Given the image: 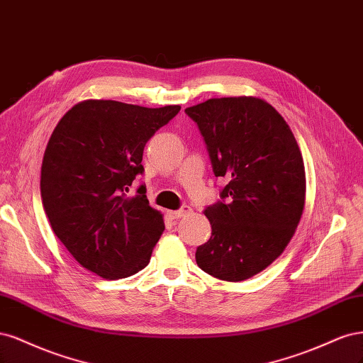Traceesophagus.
Returning <instances> with one entry per match:
<instances>
[{
	"mask_svg": "<svg viewBox=\"0 0 363 363\" xmlns=\"http://www.w3.org/2000/svg\"><path fill=\"white\" fill-rule=\"evenodd\" d=\"M191 213V208L190 206H182L181 209H177V211H167V216L170 217V218H181V217H184V216H186V214H190Z\"/></svg>",
	"mask_w": 363,
	"mask_h": 363,
	"instance_id": "1",
	"label": "esophagus"
}]
</instances>
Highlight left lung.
Returning a JSON list of instances; mask_svg holds the SVG:
<instances>
[{
    "mask_svg": "<svg viewBox=\"0 0 363 363\" xmlns=\"http://www.w3.org/2000/svg\"><path fill=\"white\" fill-rule=\"evenodd\" d=\"M206 143L216 177L228 184L205 209L211 238L196 262L208 274L240 282L277 259L305 208L306 174L291 128L253 96L214 98L185 108Z\"/></svg>",
    "mask_w": 363,
    "mask_h": 363,
    "instance_id": "8db88e82",
    "label": "left lung"
}]
</instances>
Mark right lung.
<instances>
[{"instance_id": "1", "label": "right lung", "mask_w": 363, "mask_h": 363, "mask_svg": "<svg viewBox=\"0 0 363 363\" xmlns=\"http://www.w3.org/2000/svg\"><path fill=\"white\" fill-rule=\"evenodd\" d=\"M179 110L87 99L57 123L42 161V203L57 238L89 272L116 280L149 264L164 220L145 185L126 193L145 172L147 140Z\"/></svg>"}]
</instances>
